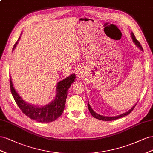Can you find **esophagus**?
<instances>
[{"instance_id":"1","label":"esophagus","mask_w":153,"mask_h":153,"mask_svg":"<svg viewBox=\"0 0 153 153\" xmlns=\"http://www.w3.org/2000/svg\"><path fill=\"white\" fill-rule=\"evenodd\" d=\"M77 75H78V76H79V75H80V72H79V71H78V72H77Z\"/></svg>"}]
</instances>
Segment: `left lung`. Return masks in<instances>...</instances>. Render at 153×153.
<instances>
[{"mask_svg":"<svg viewBox=\"0 0 153 153\" xmlns=\"http://www.w3.org/2000/svg\"><path fill=\"white\" fill-rule=\"evenodd\" d=\"M131 34L132 40H133V41L134 44L136 45L138 47H139L140 49L142 51H143V48H142V45H140V42L137 40V38H136V37H135L134 34L133 33H131ZM137 104H134V105L129 110H128V111H126V112L123 113V114H120V115H117V116H115V117H106V116H102V115H101L98 114V113H95V112L93 110V109L91 108V106H90V104H89L88 101V110H89L90 113L91 114V115H92L94 117L96 118V119H99V120H104V121H111V120H116V119H120V118H122V117H125V116H126V115H129V113L133 110V109L134 108L135 106H136Z\"/></svg>","mask_w":153,"mask_h":153,"instance_id":"obj_1","label":"left lung"}]
</instances>
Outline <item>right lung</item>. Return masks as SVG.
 <instances>
[{
    "label": "right lung",
    "instance_id": "add662e5",
    "mask_svg": "<svg viewBox=\"0 0 153 153\" xmlns=\"http://www.w3.org/2000/svg\"><path fill=\"white\" fill-rule=\"evenodd\" d=\"M20 38V36L13 47V51L18 44ZM75 79V74H72L63 80L59 81L56 86L57 92L54 99L44 106L32 105L24 101L13 87L11 76L10 78V89L16 104L26 116L39 123H51L62 115L66 102L67 91Z\"/></svg>",
    "mask_w": 153,
    "mask_h": 153
}]
</instances>
